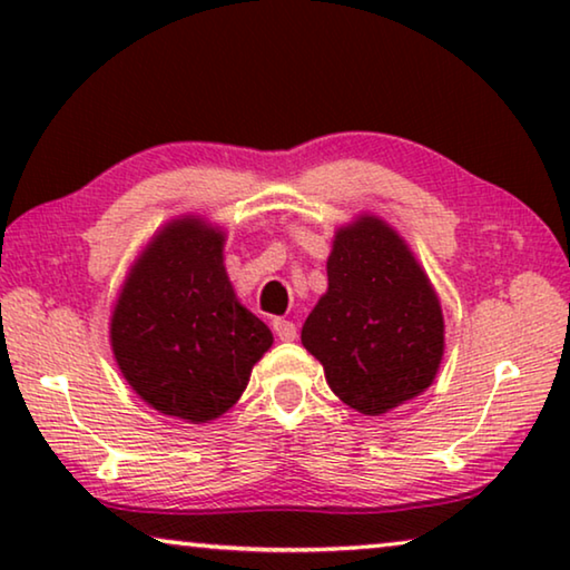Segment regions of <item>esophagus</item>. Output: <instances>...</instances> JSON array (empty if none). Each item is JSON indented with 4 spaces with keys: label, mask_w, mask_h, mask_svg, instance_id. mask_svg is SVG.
Here are the masks:
<instances>
[{
    "label": "esophagus",
    "mask_w": 570,
    "mask_h": 570,
    "mask_svg": "<svg viewBox=\"0 0 570 570\" xmlns=\"http://www.w3.org/2000/svg\"><path fill=\"white\" fill-rule=\"evenodd\" d=\"M272 326H274V332H276V336H278V340H282V342H294V340H296V324H294V322H288V320H274Z\"/></svg>",
    "instance_id": "obj_1"
}]
</instances>
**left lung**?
Wrapping results in <instances>:
<instances>
[{"label":"left lung","instance_id":"obj_1","mask_svg":"<svg viewBox=\"0 0 570 570\" xmlns=\"http://www.w3.org/2000/svg\"><path fill=\"white\" fill-rule=\"evenodd\" d=\"M330 288L308 314L302 342L326 382L362 414L417 397L442 360V308L410 248L384 220L342 228L326 262Z\"/></svg>","mask_w":570,"mask_h":570}]
</instances>
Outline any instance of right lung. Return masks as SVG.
<instances>
[{
    "mask_svg": "<svg viewBox=\"0 0 570 570\" xmlns=\"http://www.w3.org/2000/svg\"><path fill=\"white\" fill-rule=\"evenodd\" d=\"M224 234L173 220L135 264L110 340L122 377L163 414L206 422L234 407L274 336L236 302Z\"/></svg>",
    "mask_w": 570,
    "mask_h": 570,
    "instance_id": "obj_1",
    "label": "right lung"
}]
</instances>
